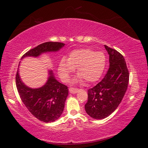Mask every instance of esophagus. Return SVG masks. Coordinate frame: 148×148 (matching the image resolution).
<instances>
[{"label": "esophagus", "instance_id": "1", "mask_svg": "<svg viewBox=\"0 0 148 148\" xmlns=\"http://www.w3.org/2000/svg\"><path fill=\"white\" fill-rule=\"evenodd\" d=\"M78 91H79L78 89L74 88V87H71V88H69V91L72 94H76L78 92Z\"/></svg>", "mask_w": 148, "mask_h": 148}]
</instances>
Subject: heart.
<instances>
[{
  "mask_svg": "<svg viewBox=\"0 0 148 148\" xmlns=\"http://www.w3.org/2000/svg\"><path fill=\"white\" fill-rule=\"evenodd\" d=\"M106 64V57L103 52H96L91 49H76L69 53L67 60L65 58L60 60L57 71L62 81L66 82L77 69L79 74L72 80V84L84 80L93 83L101 78Z\"/></svg>",
  "mask_w": 148,
  "mask_h": 148,
  "instance_id": "obj_1",
  "label": "heart"
}]
</instances>
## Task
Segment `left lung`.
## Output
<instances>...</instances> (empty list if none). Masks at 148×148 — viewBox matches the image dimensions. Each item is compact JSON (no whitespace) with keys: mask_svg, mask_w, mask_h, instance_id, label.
Listing matches in <instances>:
<instances>
[{"mask_svg":"<svg viewBox=\"0 0 148 148\" xmlns=\"http://www.w3.org/2000/svg\"><path fill=\"white\" fill-rule=\"evenodd\" d=\"M109 55L110 68L101 82L88 90L86 113L96 119L109 116L118 107L128 87L129 74L124 57L104 45Z\"/></svg>","mask_w":148,"mask_h":148,"instance_id":"1","label":"left lung"}]
</instances>
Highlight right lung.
<instances>
[{"instance_id":"1","label":"right lung","mask_w":148,"mask_h":148,"mask_svg":"<svg viewBox=\"0 0 148 148\" xmlns=\"http://www.w3.org/2000/svg\"><path fill=\"white\" fill-rule=\"evenodd\" d=\"M61 42H47L38 45L23 55L25 57H38L41 55L57 52L64 46ZM18 71L16 74V86L21 99L31 114L46 123L53 122L61 117L65 101L69 95L67 86L56 79L51 70L48 71V77L44 86L38 88H31L23 83Z\"/></svg>"}]
</instances>
